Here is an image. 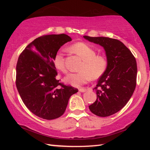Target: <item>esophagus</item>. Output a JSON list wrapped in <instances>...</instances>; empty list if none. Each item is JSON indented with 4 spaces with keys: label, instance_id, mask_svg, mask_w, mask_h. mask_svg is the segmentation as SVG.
I'll return each instance as SVG.
<instances>
[{
    "label": "esophagus",
    "instance_id": "34e87169",
    "mask_svg": "<svg viewBox=\"0 0 150 150\" xmlns=\"http://www.w3.org/2000/svg\"><path fill=\"white\" fill-rule=\"evenodd\" d=\"M79 91L80 92L84 93V92H85L86 91H87V88H79Z\"/></svg>",
    "mask_w": 150,
    "mask_h": 150
}]
</instances>
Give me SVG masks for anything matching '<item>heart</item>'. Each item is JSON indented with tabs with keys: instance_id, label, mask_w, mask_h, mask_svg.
Returning a JSON list of instances; mask_svg holds the SVG:
<instances>
[{
	"instance_id": "1",
	"label": "heart",
	"mask_w": 150,
	"mask_h": 150,
	"mask_svg": "<svg viewBox=\"0 0 150 150\" xmlns=\"http://www.w3.org/2000/svg\"><path fill=\"white\" fill-rule=\"evenodd\" d=\"M70 50L73 54L83 59L79 67V71L70 73L65 78V82L76 87L83 85L91 79L101 77L107 69L108 62L102 55H96V51L90 45L83 42H78L72 45ZM64 52L59 50L55 54L54 62L58 70L63 73H67L65 65Z\"/></svg>"
}]
</instances>
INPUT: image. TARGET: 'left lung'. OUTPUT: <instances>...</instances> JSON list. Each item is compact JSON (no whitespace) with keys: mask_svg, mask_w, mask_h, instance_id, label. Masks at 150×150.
Returning <instances> with one entry per match:
<instances>
[{"mask_svg":"<svg viewBox=\"0 0 150 150\" xmlns=\"http://www.w3.org/2000/svg\"><path fill=\"white\" fill-rule=\"evenodd\" d=\"M103 46L108 66L96 87L97 98L88 108L98 116L106 117L120 110L130 100L136 86L137 63L130 50L122 42L107 37L83 36Z\"/></svg>","mask_w":150,"mask_h":150,"instance_id":"1","label":"left lung"}]
</instances>
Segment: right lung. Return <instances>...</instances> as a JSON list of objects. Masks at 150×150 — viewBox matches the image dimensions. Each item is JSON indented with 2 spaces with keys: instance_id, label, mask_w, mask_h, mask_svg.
Listing matches in <instances>:
<instances>
[{
  "instance_id": "right-lung-1",
  "label": "right lung",
  "mask_w": 150,
  "mask_h": 150,
  "mask_svg": "<svg viewBox=\"0 0 150 150\" xmlns=\"http://www.w3.org/2000/svg\"><path fill=\"white\" fill-rule=\"evenodd\" d=\"M71 41L69 35H42L27 45L18 59L16 85L22 101L35 115L45 120L60 117L70 96L78 92L56 79L54 62L61 46Z\"/></svg>"
}]
</instances>
